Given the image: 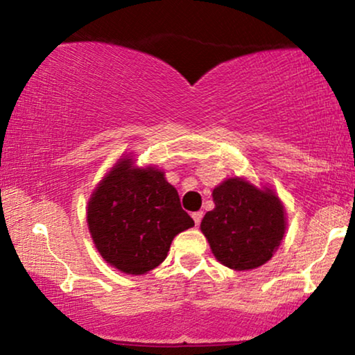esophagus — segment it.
<instances>
[{
  "label": "esophagus",
  "instance_id": "34e87169",
  "mask_svg": "<svg viewBox=\"0 0 355 355\" xmlns=\"http://www.w3.org/2000/svg\"><path fill=\"white\" fill-rule=\"evenodd\" d=\"M192 218H193V221H196V226H198V225H200L202 218H203V213H202V211H196V213H192Z\"/></svg>",
  "mask_w": 355,
  "mask_h": 355
}]
</instances>
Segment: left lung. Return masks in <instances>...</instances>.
Segmentation results:
<instances>
[{
	"mask_svg": "<svg viewBox=\"0 0 355 355\" xmlns=\"http://www.w3.org/2000/svg\"><path fill=\"white\" fill-rule=\"evenodd\" d=\"M215 208L200 230L213 255L227 268L254 270L266 263L286 231L284 207L270 189L232 178L213 189Z\"/></svg>",
	"mask_w": 355,
	"mask_h": 355,
	"instance_id": "8db88e82",
	"label": "left lung"
}]
</instances>
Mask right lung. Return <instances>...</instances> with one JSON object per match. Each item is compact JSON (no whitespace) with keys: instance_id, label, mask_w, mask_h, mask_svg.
<instances>
[{"instance_id":"obj_1","label":"right lung","mask_w":355,"mask_h":355,"mask_svg":"<svg viewBox=\"0 0 355 355\" xmlns=\"http://www.w3.org/2000/svg\"><path fill=\"white\" fill-rule=\"evenodd\" d=\"M87 223L100 255L128 275L157 268L174 236L193 226L164 173L135 168L128 157L111 168L92 193Z\"/></svg>"}]
</instances>
